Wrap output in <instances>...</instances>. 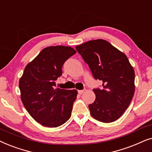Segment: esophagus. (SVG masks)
<instances>
[{
  "mask_svg": "<svg viewBox=\"0 0 152 152\" xmlns=\"http://www.w3.org/2000/svg\"><path fill=\"white\" fill-rule=\"evenodd\" d=\"M84 92H85V90H78V94H82Z\"/></svg>",
  "mask_w": 152,
  "mask_h": 152,
  "instance_id": "34e87169",
  "label": "esophagus"
}]
</instances>
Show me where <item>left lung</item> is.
Wrapping results in <instances>:
<instances>
[{
  "label": "left lung",
  "instance_id": "obj_1",
  "mask_svg": "<svg viewBox=\"0 0 152 152\" xmlns=\"http://www.w3.org/2000/svg\"><path fill=\"white\" fill-rule=\"evenodd\" d=\"M95 79L102 80L103 89H94L96 99L89 105L95 120L104 123L118 120L128 108L135 92V72L124 53L104 39L76 46Z\"/></svg>",
  "mask_w": 152,
  "mask_h": 152
}]
</instances>
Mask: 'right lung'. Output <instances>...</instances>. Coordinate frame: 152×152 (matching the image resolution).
<instances>
[{"instance_id": "add662e5", "label": "right lung", "mask_w": 152, "mask_h": 152, "mask_svg": "<svg viewBox=\"0 0 152 152\" xmlns=\"http://www.w3.org/2000/svg\"><path fill=\"white\" fill-rule=\"evenodd\" d=\"M76 51L70 46L44 48L24 69L19 80L21 99L28 113L40 124L61 126L70 118L76 90L54 88L62 65Z\"/></svg>"}]
</instances>
